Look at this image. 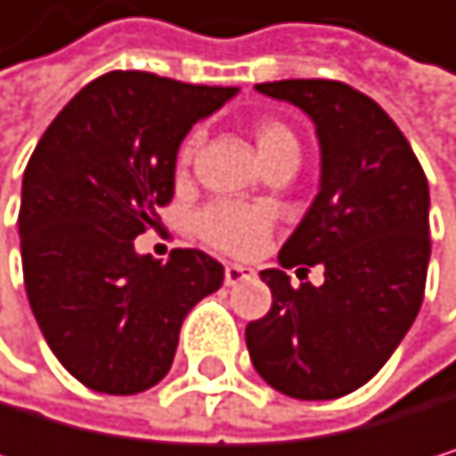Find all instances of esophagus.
<instances>
[{
	"label": "esophagus",
	"instance_id": "34e87169",
	"mask_svg": "<svg viewBox=\"0 0 456 456\" xmlns=\"http://www.w3.org/2000/svg\"><path fill=\"white\" fill-rule=\"evenodd\" d=\"M254 276V271L251 268H243V265H226L224 268V284L226 287H232V284H238V281H246V279H251Z\"/></svg>",
	"mask_w": 456,
	"mask_h": 456
}]
</instances>
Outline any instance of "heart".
Wrapping results in <instances>:
<instances>
[{
  "mask_svg": "<svg viewBox=\"0 0 456 456\" xmlns=\"http://www.w3.org/2000/svg\"><path fill=\"white\" fill-rule=\"evenodd\" d=\"M200 139L191 134L180 142L177 147V175L183 177L194 161ZM254 147L259 161L271 167L276 161H295L301 159V142H297V134L281 119H259L254 126ZM276 224V213L265 205H235V202H213L208 208H202L194 218V230L197 235L232 256H251L256 254L265 240L273 232Z\"/></svg>",
  "mask_w": 456,
  "mask_h": 456,
  "instance_id": "1",
  "label": "heart"
}]
</instances>
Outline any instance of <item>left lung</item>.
<instances>
[{
    "label": "left lung",
    "mask_w": 456,
    "mask_h": 456,
    "mask_svg": "<svg viewBox=\"0 0 456 456\" xmlns=\"http://www.w3.org/2000/svg\"><path fill=\"white\" fill-rule=\"evenodd\" d=\"M256 90L301 106L317 126L320 194L279 259L284 268L320 262L325 281L292 287L284 271H262L273 304L246 325V347L276 391L337 399L380 372L421 309L427 175L396 122L345 81L287 78Z\"/></svg>",
    "instance_id": "1"
}]
</instances>
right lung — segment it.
I'll list each match as a JSON object with an SVG mask.
<instances>
[{
  "instance_id": "add662e5",
  "label": "right lung",
  "mask_w": 456,
  "mask_h": 456,
  "mask_svg": "<svg viewBox=\"0 0 456 456\" xmlns=\"http://www.w3.org/2000/svg\"><path fill=\"white\" fill-rule=\"evenodd\" d=\"M235 95L144 70L90 81L37 142L21 185V265L32 314L65 370L101 394L152 388L175 361L180 325L224 281L200 248L139 256L161 224L175 159L197 119Z\"/></svg>"
}]
</instances>
